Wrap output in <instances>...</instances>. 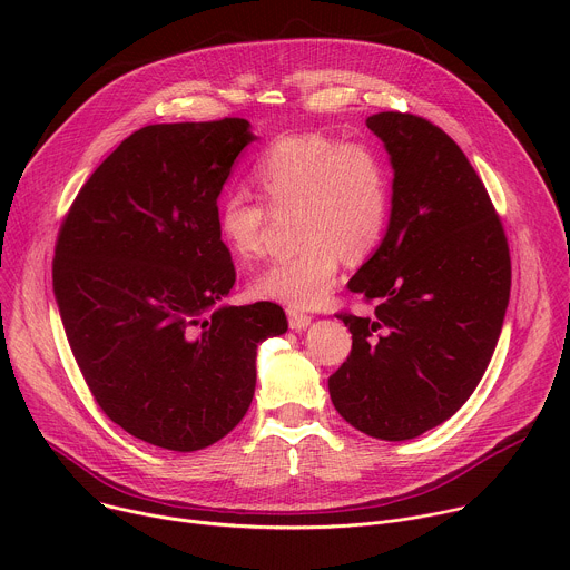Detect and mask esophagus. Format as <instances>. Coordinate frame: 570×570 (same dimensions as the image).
<instances>
[{
  "mask_svg": "<svg viewBox=\"0 0 570 570\" xmlns=\"http://www.w3.org/2000/svg\"><path fill=\"white\" fill-rule=\"evenodd\" d=\"M286 315H288L291 330H295V332H304L308 324H311V320H313L308 313H302L297 308H286Z\"/></svg>",
  "mask_w": 570,
  "mask_h": 570,
  "instance_id": "1",
  "label": "esophagus"
}]
</instances>
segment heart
<instances>
[{
  "mask_svg": "<svg viewBox=\"0 0 570 570\" xmlns=\"http://www.w3.org/2000/svg\"><path fill=\"white\" fill-rule=\"evenodd\" d=\"M262 200L229 189L218 200L216 225L238 259H255L273 216L295 212L299 250L271 262L253 279L259 297L308 308L327 297L343 257H370L385 236L392 183L383 153L365 139L341 141L324 132L275 139L255 161Z\"/></svg>",
  "mask_w": 570,
  "mask_h": 570,
  "instance_id": "heart-1",
  "label": "heart"
}]
</instances>
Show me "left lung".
I'll list each match as a JSON object with an SVG mask.
<instances>
[{"label":"left lung","mask_w":570,"mask_h":570,"mask_svg":"<svg viewBox=\"0 0 570 570\" xmlns=\"http://www.w3.org/2000/svg\"><path fill=\"white\" fill-rule=\"evenodd\" d=\"M390 153V227L350 279L374 311L330 376L336 411L379 440H413L455 415L501 336L512 286L508 236L462 148L411 112L367 119Z\"/></svg>","instance_id":"1"}]
</instances>
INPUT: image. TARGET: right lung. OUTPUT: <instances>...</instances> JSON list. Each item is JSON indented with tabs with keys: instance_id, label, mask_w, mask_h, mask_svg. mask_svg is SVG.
I'll list each match as a JSON object with an SVG mask.
<instances>
[{
	"instance_id": "right-lung-1",
	"label": "right lung",
	"mask_w": 570,
	"mask_h": 570,
	"mask_svg": "<svg viewBox=\"0 0 570 570\" xmlns=\"http://www.w3.org/2000/svg\"><path fill=\"white\" fill-rule=\"evenodd\" d=\"M248 121L153 124L80 187L53 253L67 343L99 409L137 440L198 451L255 394L257 345L288 330L275 302L216 306L236 279L218 194Z\"/></svg>"
}]
</instances>
